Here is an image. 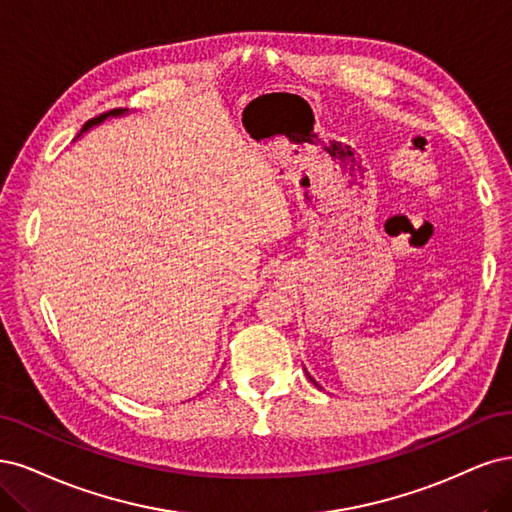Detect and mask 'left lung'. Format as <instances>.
Instances as JSON below:
<instances>
[{"label":"left lung","mask_w":512,"mask_h":512,"mask_svg":"<svg viewBox=\"0 0 512 512\" xmlns=\"http://www.w3.org/2000/svg\"><path fill=\"white\" fill-rule=\"evenodd\" d=\"M306 376H308V378H310V381H312V383H315V385H317V387H319V383H317V381H315V378H312V376H310V374H308V372H306Z\"/></svg>","instance_id":"obj_1"}]
</instances>
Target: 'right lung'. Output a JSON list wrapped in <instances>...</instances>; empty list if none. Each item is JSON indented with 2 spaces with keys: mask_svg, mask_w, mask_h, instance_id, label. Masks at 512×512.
<instances>
[{
  "mask_svg": "<svg viewBox=\"0 0 512 512\" xmlns=\"http://www.w3.org/2000/svg\"><path fill=\"white\" fill-rule=\"evenodd\" d=\"M127 112H129L127 108H114V110H110V112H104V114H100V117H95V119H91V121H87L85 125H82L78 136H82V134H85V131H89V129L95 127V125H102V123H104L106 119H110V117H123V114H127Z\"/></svg>",
  "mask_w": 512,
  "mask_h": 512,
  "instance_id": "right-lung-1",
  "label": "right lung"
}]
</instances>
